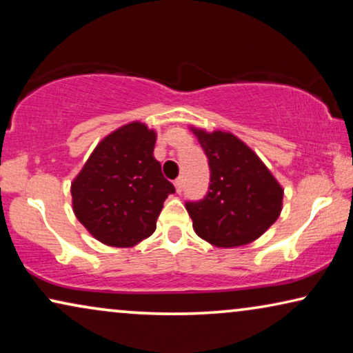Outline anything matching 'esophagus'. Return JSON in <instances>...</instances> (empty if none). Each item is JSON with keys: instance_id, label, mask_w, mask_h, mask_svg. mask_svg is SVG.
Listing matches in <instances>:
<instances>
[{"instance_id": "obj_1", "label": "esophagus", "mask_w": 353, "mask_h": 353, "mask_svg": "<svg viewBox=\"0 0 353 353\" xmlns=\"http://www.w3.org/2000/svg\"><path fill=\"white\" fill-rule=\"evenodd\" d=\"M175 190L178 194L183 191V178H178V180H175Z\"/></svg>"}]
</instances>
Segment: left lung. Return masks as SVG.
<instances>
[{
    "mask_svg": "<svg viewBox=\"0 0 353 353\" xmlns=\"http://www.w3.org/2000/svg\"><path fill=\"white\" fill-rule=\"evenodd\" d=\"M210 167L207 196L186 202L196 234L215 248H239L260 238L283 209L284 190L267 165L230 132L191 127Z\"/></svg>",
    "mask_w": 353,
    "mask_h": 353,
    "instance_id": "1",
    "label": "left lung"
}]
</instances>
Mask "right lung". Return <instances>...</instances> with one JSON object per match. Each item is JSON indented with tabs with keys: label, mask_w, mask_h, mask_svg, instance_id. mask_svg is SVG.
<instances>
[{
	"label": "right lung",
	"mask_w": 353,
	"mask_h": 353,
	"mask_svg": "<svg viewBox=\"0 0 353 353\" xmlns=\"http://www.w3.org/2000/svg\"><path fill=\"white\" fill-rule=\"evenodd\" d=\"M157 134L132 122L108 134L70 186L74 214L105 245L133 248L156 231L163 202L175 188L154 157Z\"/></svg>",
	"instance_id": "add662e5"
}]
</instances>
